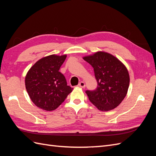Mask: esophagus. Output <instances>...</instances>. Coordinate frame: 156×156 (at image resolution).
<instances>
[{
	"instance_id": "1",
	"label": "esophagus",
	"mask_w": 156,
	"mask_h": 156,
	"mask_svg": "<svg viewBox=\"0 0 156 156\" xmlns=\"http://www.w3.org/2000/svg\"><path fill=\"white\" fill-rule=\"evenodd\" d=\"M78 86L80 87H81V88H84V87H85V83H84V82H83V81H81V82H80L79 83Z\"/></svg>"
}]
</instances>
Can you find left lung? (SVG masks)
<instances>
[{
	"label": "left lung",
	"mask_w": 156,
	"mask_h": 156,
	"mask_svg": "<svg viewBox=\"0 0 156 156\" xmlns=\"http://www.w3.org/2000/svg\"><path fill=\"white\" fill-rule=\"evenodd\" d=\"M83 59L93 67L98 83L96 90L86 91L89 100L101 111L119 106L129 85V75L125 66L115 56L102 51Z\"/></svg>",
	"instance_id": "obj_1"
}]
</instances>
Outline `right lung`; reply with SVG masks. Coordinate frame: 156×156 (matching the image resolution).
<instances>
[{
	"label": "right lung",
	"mask_w": 156,
	"mask_h": 156,
	"mask_svg": "<svg viewBox=\"0 0 156 156\" xmlns=\"http://www.w3.org/2000/svg\"><path fill=\"white\" fill-rule=\"evenodd\" d=\"M66 55H51L39 60L25 77V87L32 101L42 109L51 111L64 102L73 88L67 85L59 72Z\"/></svg>",
	"instance_id": "obj_1"
}]
</instances>
